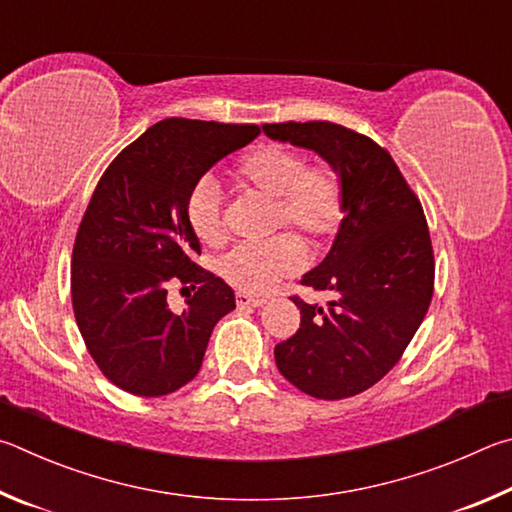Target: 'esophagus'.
<instances>
[{
  "instance_id": "esophagus-1",
  "label": "esophagus",
  "mask_w": 512,
  "mask_h": 512,
  "mask_svg": "<svg viewBox=\"0 0 512 512\" xmlns=\"http://www.w3.org/2000/svg\"><path fill=\"white\" fill-rule=\"evenodd\" d=\"M236 303L240 308H245V306H249V308H261L263 303H265V299H261V297H249V294H245V292H238L236 294Z\"/></svg>"
}]
</instances>
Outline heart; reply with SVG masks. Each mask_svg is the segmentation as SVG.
Returning a JSON list of instances; mask_svg holds the SVG:
<instances>
[{
  "mask_svg": "<svg viewBox=\"0 0 512 512\" xmlns=\"http://www.w3.org/2000/svg\"><path fill=\"white\" fill-rule=\"evenodd\" d=\"M238 186L274 197V227H294L312 245H324L344 220V182L328 161H306L299 150L265 143L249 150L233 166ZM186 220L206 245L224 240L222 197L209 177L195 182L186 197ZM306 265V247L294 233L261 242H240L218 261V274L233 290L270 292L276 283Z\"/></svg>",
  "mask_w": 512,
  "mask_h": 512,
  "instance_id": "obj_1",
  "label": "heart"
}]
</instances>
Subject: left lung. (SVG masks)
I'll return each mask as SVG.
<instances>
[{"instance_id": "obj_1", "label": "left lung", "mask_w": 512, "mask_h": 512, "mask_svg": "<svg viewBox=\"0 0 512 512\" xmlns=\"http://www.w3.org/2000/svg\"><path fill=\"white\" fill-rule=\"evenodd\" d=\"M267 137L319 152L344 182V220L324 263L301 285L335 294L326 308L290 297L301 326L276 344L283 378L319 400L380 382L423 324L434 294V249L418 195L387 148L330 121L265 123Z\"/></svg>"}]
</instances>
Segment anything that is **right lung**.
<instances>
[{
	"label": "right lung",
	"mask_w": 512,
	"mask_h": 512,
	"mask_svg": "<svg viewBox=\"0 0 512 512\" xmlns=\"http://www.w3.org/2000/svg\"><path fill=\"white\" fill-rule=\"evenodd\" d=\"M258 125L164 119L125 146L96 184L71 254V303L107 380L141 398L191 382L213 326L236 308L227 283L193 258L186 197L215 161L254 141ZM170 284L196 292L175 313Z\"/></svg>",
	"instance_id": "add662e5"
}]
</instances>
